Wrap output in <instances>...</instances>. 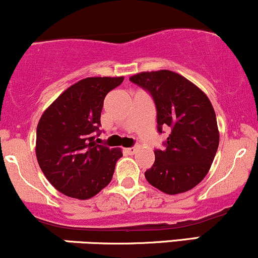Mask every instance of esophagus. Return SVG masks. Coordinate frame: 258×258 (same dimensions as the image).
<instances>
[{
  "label": "esophagus",
  "mask_w": 258,
  "mask_h": 258,
  "mask_svg": "<svg viewBox=\"0 0 258 258\" xmlns=\"http://www.w3.org/2000/svg\"><path fill=\"white\" fill-rule=\"evenodd\" d=\"M135 151H137V148H126V149H124V152H125V154H128V155H133Z\"/></svg>",
  "instance_id": "34e87169"
}]
</instances>
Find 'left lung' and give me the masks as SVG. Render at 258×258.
Returning <instances> with one entry per match:
<instances>
[{"mask_svg": "<svg viewBox=\"0 0 258 258\" xmlns=\"http://www.w3.org/2000/svg\"><path fill=\"white\" fill-rule=\"evenodd\" d=\"M148 91L156 107L157 132L170 135L145 172L150 184L167 195L196 187L206 177L219 146L217 117L209 98L196 85L168 70L130 77Z\"/></svg>", "mask_w": 258, "mask_h": 258, "instance_id": "obj_1", "label": "left lung"}]
</instances>
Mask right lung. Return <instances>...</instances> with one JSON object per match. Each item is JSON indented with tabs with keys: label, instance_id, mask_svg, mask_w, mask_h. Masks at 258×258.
I'll list each match as a JSON object with an SVG mask.
<instances>
[{
	"label": "right lung",
	"instance_id": "add662e5",
	"mask_svg": "<svg viewBox=\"0 0 258 258\" xmlns=\"http://www.w3.org/2000/svg\"><path fill=\"white\" fill-rule=\"evenodd\" d=\"M124 77H87L69 87L41 115L37 126L38 163L59 192L88 199L112 179L119 149L96 144L108 92Z\"/></svg>",
	"mask_w": 258,
	"mask_h": 258
}]
</instances>
